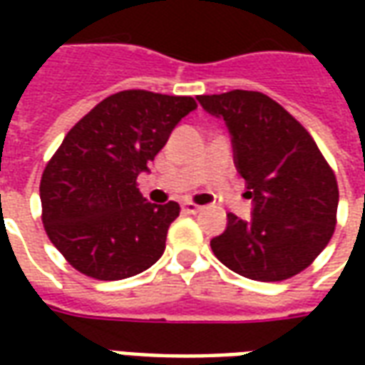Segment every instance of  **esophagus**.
Listing matches in <instances>:
<instances>
[{
    "instance_id": "1",
    "label": "esophagus",
    "mask_w": 365,
    "mask_h": 365,
    "mask_svg": "<svg viewBox=\"0 0 365 365\" xmlns=\"http://www.w3.org/2000/svg\"><path fill=\"white\" fill-rule=\"evenodd\" d=\"M199 209H201V207L195 205V203H183V205H182V211H183V213H187V215L199 213Z\"/></svg>"
}]
</instances>
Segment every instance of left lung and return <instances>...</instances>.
<instances>
[{
	"instance_id": "obj_1",
	"label": "left lung",
	"mask_w": 365,
	"mask_h": 365,
	"mask_svg": "<svg viewBox=\"0 0 365 365\" xmlns=\"http://www.w3.org/2000/svg\"><path fill=\"white\" fill-rule=\"evenodd\" d=\"M232 136L238 174L245 178L252 217L229 213L215 256L256 282L297 275L329 245L338 209L336 175L313 136L293 115L260 91L197 96Z\"/></svg>"
}]
</instances>
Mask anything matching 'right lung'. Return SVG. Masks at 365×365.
<instances>
[{
    "label": "right lung",
    "mask_w": 365,
    "mask_h": 365,
    "mask_svg": "<svg viewBox=\"0 0 365 365\" xmlns=\"http://www.w3.org/2000/svg\"><path fill=\"white\" fill-rule=\"evenodd\" d=\"M193 97L127 90L70 128L41 180L44 230L68 264L115 282L148 269L166 248L175 201L148 203L136 187Z\"/></svg>",
    "instance_id": "1"
}]
</instances>
